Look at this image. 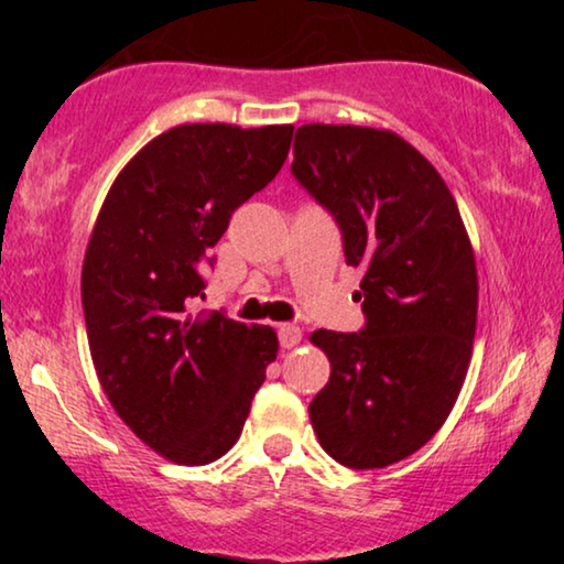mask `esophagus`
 <instances>
[{"mask_svg":"<svg viewBox=\"0 0 564 564\" xmlns=\"http://www.w3.org/2000/svg\"><path fill=\"white\" fill-rule=\"evenodd\" d=\"M276 336H280L282 349H292V346H297L300 338H303V330H300L295 323H282V326L276 328Z\"/></svg>","mask_w":564,"mask_h":564,"instance_id":"1","label":"esophagus"}]
</instances>
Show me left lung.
I'll return each instance as SVG.
<instances>
[{"mask_svg":"<svg viewBox=\"0 0 564 564\" xmlns=\"http://www.w3.org/2000/svg\"><path fill=\"white\" fill-rule=\"evenodd\" d=\"M292 176L341 230L361 276L359 334L318 328L330 361L311 421L338 465L377 469L419 452L465 382L477 269L449 187L411 143L359 126L297 128Z\"/></svg>","mask_w":564,"mask_h":564,"instance_id":"obj_1","label":"left lung"}]
</instances>
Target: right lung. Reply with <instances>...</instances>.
<instances>
[{
	"label": "right lung",
	"instance_id": "1",
	"mask_svg": "<svg viewBox=\"0 0 564 564\" xmlns=\"http://www.w3.org/2000/svg\"><path fill=\"white\" fill-rule=\"evenodd\" d=\"M292 126L195 122L153 138L107 192L82 269L91 361L130 431L176 465H207L241 436L276 359V334L192 315L230 215L274 180Z\"/></svg>",
	"mask_w": 564,
	"mask_h": 564
}]
</instances>
